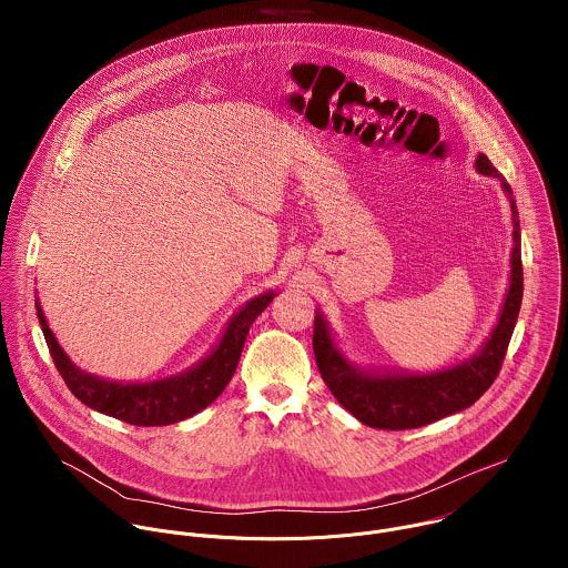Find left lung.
Here are the masks:
<instances>
[{
    "instance_id": "left-lung-1",
    "label": "left lung",
    "mask_w": 568,
    "mask_h": 568,
    "mask_svg": "<svg viewBox=\"0 0 568 568\" xmlns=\"http://www.w3.org/2000/svg\"><path fill=\"white\" fill-rule=\"evenodd\" d=\"M477 170L487 176L500 179L503 190L511 203L514 219V251H511V280L509 291L494 327L491 336L477 356L470 361L435 372V374H387V376H369L352 367L343 354L334 347L329 329L324 317H315L313 329V349L317 358L320 374L327 389L338 400V405L347 408L356 419L374 428L387 430H406L426 426L446 415L464 410L475 405L491 383L496 381L505 352L518 320L520 302H523V260H520V223L516 201L511 196L509 183L500 176V172L491 165L486 155L477 158Z\"/></svg>"
}]
</instances>
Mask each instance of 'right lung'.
Returning a JSON list of instances; mask_svg holds the SVG:
<instances>
[{"mask_svg":"<svg viewBox=\"0 0 568 568\" xmlns=\"http://www.w3.org/2000/svg\"><path fill=\"white\" fill-rule=\"evenodd\" d=\"M273 297V291H268L243 306L230 322L219 347L194 369L144 385H122L84 374L57 343L52 329L45 324L39 302L37 317L59 374L82 405L133 426H165L203 410L223 394L239 367L248 327Z\"/></svg>","mask_w":568,"mask_h":568,"instance_id":"right-lung-1","label":"right lung"}]
</instances>
